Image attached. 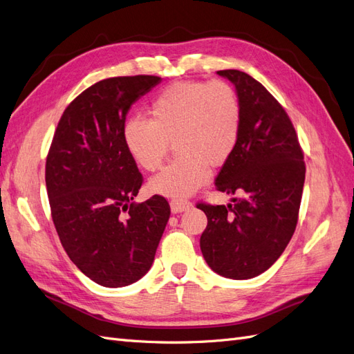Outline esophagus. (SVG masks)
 <instances>
[{
	"mask_svg": "<svg viewBox=\"0 0 354 354\" xmlns=\"http://www.w3.org/2000/svg\"><path fill=\"white\" fill-rule=\"evenodd\" d=\"M192 206H193V203L189 202V201H184V198H174V201L170 202V209H171V212H174V214L187 211Z\"/></svg>",
	"mask_w": 354,
	"mask_h": 354,
	"instance_id": "obj_1",
	"label": "esophagus"
}]
</instances>
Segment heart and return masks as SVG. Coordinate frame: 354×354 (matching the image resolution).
<instances>
[{"mask_svg":"<svg viewBox=\"0 0 354 354\" xmlns=\"http://www.w3.org/2000/svg\"><path fill=\"white\" fill-rule=\"evenodd\" d=\"M149 116L127 118L122 140L131 158L148 171L162 166L175 140L178 157L149 180L156 194L192 196L209 180L211 165H224L239 142L241 100L225 80L171 84L151 100Z\"/></svg>","mask_w":354,"mask_h":354,"instance_id":"b5f03b06","label":"heart"}]
</instances>
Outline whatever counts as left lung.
Wrapping results in <instances>:
<instances>
[{"mask_svg":"<svg viewBox=\"0 0 354 354\" xmlns=\"http://www.w3.org/2000/svg\"><path fill=\"white\" fill-rule=\"evenodd\" d=\"M242 106L239 142L215 188L242 194L232 205L197 203L207 216L201 250L209 268L232 279L263 274L292 239L305 183L304 151L284 107L254 77L220 70Z\"/></svg>","mask_w":354,"mask_h":354,"instance_id":"obj_1","label":"left lung"}]
</instances>
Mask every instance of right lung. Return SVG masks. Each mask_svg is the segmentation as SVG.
Instances as JSON below:
<instances>
[{"instance_id":"right-lung-1","label":"right lung","mask_w":354,"mask_h":354,"mask_svg":"<svg viewBox=\"0 0 354 354\" xmlns=\"http://www.w3.org/2000/svg\"><path fill=\"white\" fill-rule=\"evenodd\" d=\"M158 76L109 77L62 113L46 158L50 214L70 260L104 287H124L149 270L170 216L165 197L136 203L143 176L122 140L131 104Z\"/></svg>"}]
</instances>
